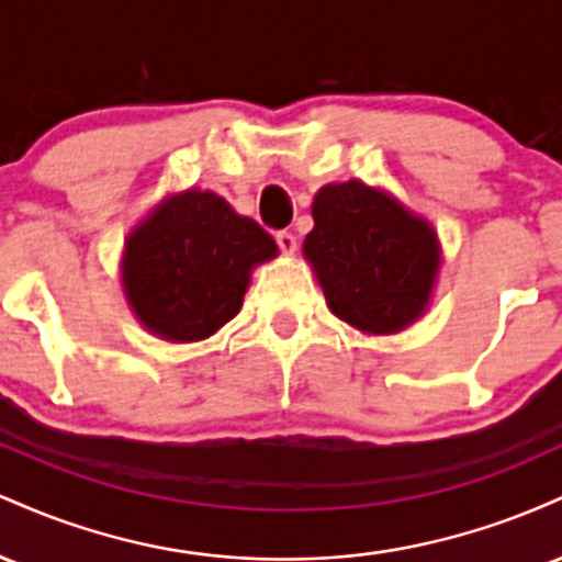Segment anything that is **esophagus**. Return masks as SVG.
<instances>
[{"label": "esophagus", "instance_id": "esophagus-1", "mask_svg": "<svg viewBox=\"0 0 562 562\" xmlns=\"http://www.w3.org/2000/svg\"><path fill=\"white\" fill-rule=\"evenodd\" d=\"M274 240H277V245H280V250H282V254H285V256H293V254H295V245H299V243H295L293 232H288V229L277 232Z\"/></svg>", "mask_w": 562, "mask_h": 562}]
</instances>
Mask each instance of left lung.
<instances>
[{"instance_id": "1", "label": "left lung", "mask_w": 562, "mask_h": 562, "mask_svg": "<svg viewBox=\"0 0 562 562\" xmlns=\"http://www.w3.org/2000/svg\"><path fill=\"white\" fill-rule=\"evenodd\" d=\"M312 214L303 256L335 317L372 335L398 333L420 317L441 263L425 218L353 179L322 187Z\"/></svg>"}]
</instances>
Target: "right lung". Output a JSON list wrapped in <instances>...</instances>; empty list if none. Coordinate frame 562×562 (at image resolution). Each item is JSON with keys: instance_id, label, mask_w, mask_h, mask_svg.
Listing matches in <instances>:
<instances>
[{"instance_id": "1", "label": "right lung", "mask_w": 562, "mask_h": 562, "mask_svg": "<svg viewBox=\"0 0 562 562\" xmlns=\"http://www.w3.org/2000/svg\"><path fill=\"white\" fill-rule=\"evenodd\" d=\"M277 256L254 218L214 192L166 198L124 250V288L142 325L158 338L192 344L240 312L250 269Z\"/></svg>"}]
</instances>
